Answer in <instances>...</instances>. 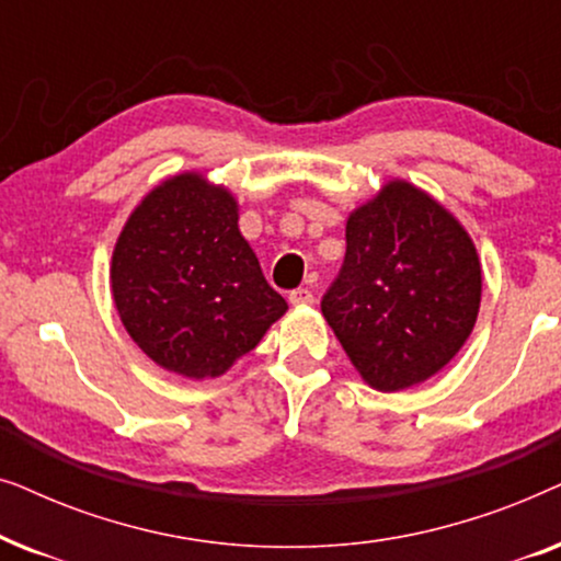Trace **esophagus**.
<instances>
[{"label": "esophagus", "instance_id": "34e87169", "mask_svg": "<svg viewBox=\"0 0 561 561\" xmlns=\"http://www.w3.org/2000/svg\"><path fill=\"white\" fill-rule=\"evenodd\" d=\"M288 301L294 306H311L313 294L309 288H296V290H290V294H288Z\"/></svg>", "mask_w": 561, "mask_h": 561}]
</instances>
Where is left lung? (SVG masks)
I'll return each mask as SVG.
<instances>
[{"label": "left lung", "instance_id": "obj_1", "mask_svg": "<svg viewBox=\"0 0 561 561\" xmlns=\"http://www.w3.org/2000/svg\"><path fill=\"white\" fill-rule=\"evenodd\" d=\"M480 294V257L465 227L396 179L350 214L347 252L321 313L367 386L396 393L462 350Z\"/></svg>", "mask_w": 561, "mask_h": 561}]
</instances>
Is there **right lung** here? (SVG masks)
I'll use <instances>...</instances> for the list:
<instances>
[{
    "mask_svg": "<svg viewBox=\"0 0 561 561\" xmlns=\"http://www.w3.org/2000/svg\"><path fill=\"white\" fill-rule=\"evenodd\" d=\"M240 206L202 173L150 191L112 252L122 324L152 363L191 380L219 378L288 311L240 227Z\"/></svg>",
    "mask_w": 561,
    "mask_h": 561,
    "instance_id": "right-lung-1",
    "label": "right lung"
}]
</instances>
